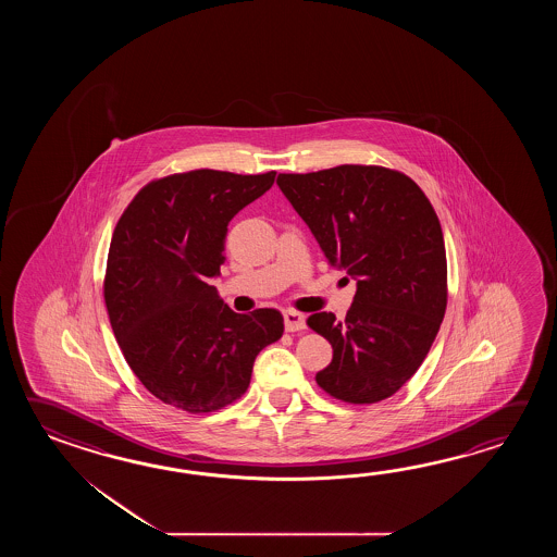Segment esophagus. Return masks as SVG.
<instances>
[{"instance_id":"1","label":"esophagus","mask_w":557,"mask_h":557,"mask_svg":"<svg viewBox=\"0 0 557 557\" xmlns=\"http://www.w3.org/2000/svg\"><path fill=\"white\" fill-rule=\"evenodd\" d=\"M284 329L288 332L305 331L307 329V317L295 312V310H286L284 312Z\"/></svg>"}]
</instances>
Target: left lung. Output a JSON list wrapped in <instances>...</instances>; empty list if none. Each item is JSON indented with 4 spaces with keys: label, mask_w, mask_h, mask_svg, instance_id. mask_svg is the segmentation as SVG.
Instances as JSON below:
<instances>
[{
    "label": "left lung",
    "mask_w": 557,
    "mask_h": 557,
    "mask_svg": "<svg viewBox=\"0 0 557 557\" xmlns=\"http://www.w3.org/2000/svg\"><path fill=\"white\" fill-rule=\"evenodd\" d=\"M276 185L329 264L356 281L346 319L332 312L308 319L334 350L317 382L344 403H380L414 376L446 312L438 216L412 178L384 166L283 173Z\"/></svg>",
    "instance_id": "8db88e82"
}]
</instances>
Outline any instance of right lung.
Returning <instances> with one entry per match:
<instances>
[{
    "instance_id": "right-lung-1",
    "label": "right lung",
    "mask_w": 557,
    "mask_h": 557,
    "mask_svg": "<svg viewBox=\"0 0 557 557\" xmlns=\"http://www.w3.org/2000/svg\"><path fill=\"white\" fill-rule=\"evenodd\" d=\"M276 173L199 169L143 187L121 214L107 257V312L143 386L190 414L249 388L255 358L283 336V314L231 310L209 278L225 262L231 219L273 187Z\"/></svg>"
}]
</instances>
